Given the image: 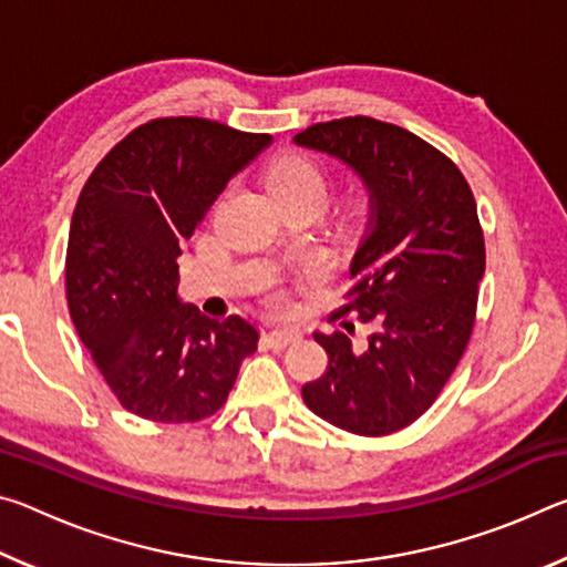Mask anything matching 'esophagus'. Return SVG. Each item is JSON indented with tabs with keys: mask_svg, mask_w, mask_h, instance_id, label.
<instances>
[{
	"mask_svg": "<svg viewBox=\"0 0 567 567\" xmlns=\"http://www.w3.org/2000/svg\"><path fill=\"white\" fill-rule=\"evenodd\" d=\"M265 340H267V344H270V348L285 350L287 344H292V342L300 340V332L292 330V328H280V330H270V332H267Z\"/></svg>",
	"mask_w": 567,
	"mask_h": 567,
	"instance_id": "esophagus-1",
	"label": "esophagus"
}]
</instances>
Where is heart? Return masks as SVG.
I'll use <instances>...</instances> for the list:
<instances>
[{
    "instance_id": "b5f03b06",
    "label": "heart",
    "mask_w": 567,
    "mask_h": 567,
    "mask_svg": "<svg viewBox=\"0 0 567 567\" xmlns=\"http://www.w3.org/2000/svg\"><path fill=\"white\" fill-rule=\"evenodd\" d=\"M272 189L280 203H324L328 197V175L310 157H287L272 172Z\"/></svg>"
}]
</instances>
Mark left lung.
I'll list each match as a JSON object with an SVG mask.
<instances>
[{
  "instance_id": "8db88e82",
  "label": "left lung",
  "mask_w": 567,
  "mask_h": 567,
  "mask_svg": "<svg viewBox=\"0 0 567 567\" xmlns=\"http://www.w3.org/2000/svg\"><path fill=\"white\" fill-rule=\"evenodd\" d=\"M295 145L348 165L368 189V225L350 262L348 305L375 332H315L328 370L302 388L315 415L354 435H390L433 405L475 324L485 243L463 172L417 134L372 117L320 122ZM352 332V322H340Z\"/></svg>"
}]
</instances>
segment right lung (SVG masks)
<instances>
[{"instance_id":"1","label":"right lung","mask_w":567,"mask_h":567,"mask_svg":"<svg viewBox=\"0 0 567 567\" xmlns=\"http://www.w3.org/2000/svg\"><path fill=\"white\" fill-rule=\"evenodd\" d=\"M270 134L203 117L152 120L110 150L76 199L66 243V302L80 340L134 415L195 422L215 415L255 324L213 320L177 295L187 239L219 192Z\"/></svg>"}]
</instances>
